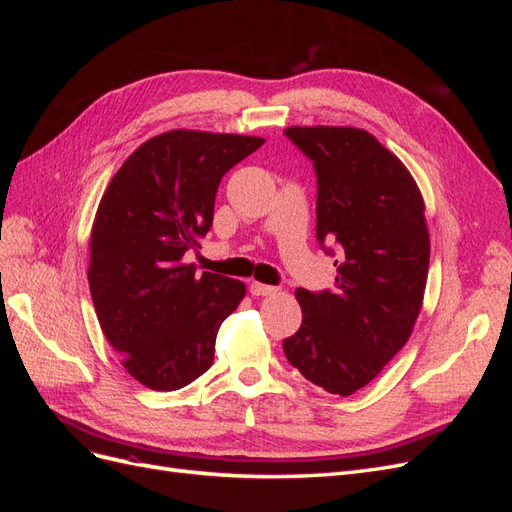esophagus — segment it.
<instances>
[{
  "instance_id": "esophagus-1",
  "label": "esophagus",
  "mask_w": 512,
  "mask_h": 512,
  "mask_svg": "<svg viewBox=\"0 0 512 512\" xmlns=\"http://www.w3.org/2000/svg\"><path fill=\"white\" fill-rule=\"evenodd\" d=\"M250 292H252V297H269V294L277 292V288L275 286H267V284H260V282H252L250 284Z\"/></svg>"
}]
</instances>
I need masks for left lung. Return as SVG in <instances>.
Returning <instances> with one entry per match:
<instances>
[{"instance_id":"left-lung-1","label":"left lung","mask_w":512,"mask_h":512,"mask_svg":"<svg viewBox=\"0 0 512 512\" xmlns=\"http://www.w3.org/2000/svg\"><path fill=\"white\" fill-rule=\"evenodd\" d=\"M318 177L316 232L339 243L335 288H297L303 322L284 339L292 367L333 395L374 380L404 348L429 271L425 200L406 164L374 134L350 126L284 130Z\"/></svg>"}]
</instances>
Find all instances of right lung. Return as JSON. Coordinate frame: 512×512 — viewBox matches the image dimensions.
Returning <instances> with one entry per match:
<instances>
[{
    "label": "right lung",
    "instance_id": "1",
    "mask_svg": "<svg viewBox=\"0 0 512 512\" xmlns=\"http://www.w3.org/2000/svg\"><path fill=\"white\" fill-rule=\"evenodd\" d=\"M265 138L170 130L121 164L96 211L89 290L102 333L128 374L153 391H177L213 365L222 322L245 284L183 260L211 224L228 170Z\"/></svg>",
    "mask_w": 512,
    "mask_h": 512
}]
</instances>
